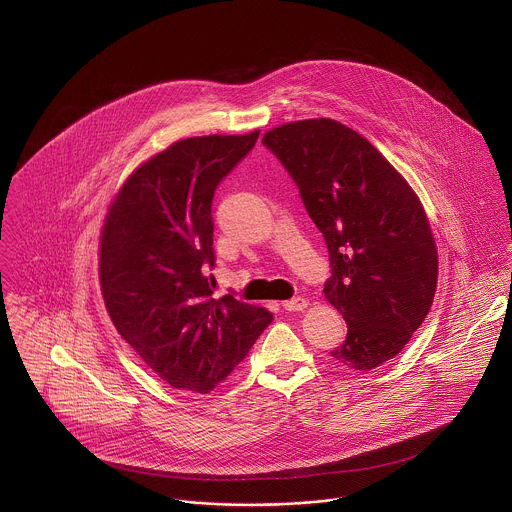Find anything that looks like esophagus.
<instances>
[{
    "label": "esophagus",
    "instance_id": "obj_1",
    "mask_svg": "<svg viewBox=\"0 0 512 512\" xmlns=\"http://www.w3.org/2000/svg\"><path fill=\"white\" fill-rule=\"evenodd\" d=\"M307 299L305 297H292L288 301H284V309L286 311H303L307 307Z\"/></svg>",
    "mask_w": 512,
    "mask_h": 512
}]
</instances>
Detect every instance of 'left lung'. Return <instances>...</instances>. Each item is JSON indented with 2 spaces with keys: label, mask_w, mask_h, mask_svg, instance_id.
Segmentation results:
<instances>
[{
  "label": "left lung",
  "mask_w": 512,
  "mask_h": 512,
  "mask_svg": "<svg viewBox=\"0 0 512 512\" xmlns=\"http://www.w3.org/2000/svg\"><path fill=\"white\" fill-rule=\"evenodd\" d=\"M325 238V297L347 321L331 357L353 370L394 359L426 319L438 286V250L406 179L355 130L329 118L264 134Z\"/></svg>",
  "instance_id": "left-lung-1"
}]
</instances>
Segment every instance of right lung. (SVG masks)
Listing matches in <instances>:
<instances>
[{
  "label": "right lung",
  "mask_w": 512,
  "mask_h": 512,
  "mask_svg": "<svg viewBox=\"0 0 512 512\" xmlns=\"http://www.w3.org/2000/svg\"><path fill=\"white\" fill-rule=\"evenodd\" d=\"M260 132L175 142L122 185L100 236V286L122 339L161 380L207 394L274 315L232 293L211 297L213 197Z\"/></svg>",
  "instance_id": "obj_1"
}]
</instances>
